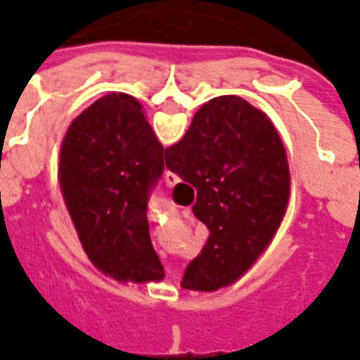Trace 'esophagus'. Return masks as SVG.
Returning <instances> with one entry per match:
<instances>
[{
	"label": "esophagus",
	"mask_w": 360,
	"mask_h": 360,
	"mask_svg": "<svg viewBox=\"0 0 360 360\" xmlns=\"http://www.w3.org/2000/svg\"><path fill=\"white\" fill-rule=\"evenodd\" d=\"M164 179H166V185L174 186L175 183L179 181V177H177V175H175L174 172H166V177H164Z\"/></svg>",
	"instance_id": "obj_1"
}]
</instances>
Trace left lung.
I'll use <instances>...</instances> for the list:
<instances>
[{
  "label": "left lung",
  "mask_w": 360,
  "mask_h": 360,
  "mask_svg": "<svg viewBox=\"0 0 360 360\" xmlns=\"http://www.w3.org/2000/svg\"><path fill=\"white\" fill-rule=\"evenodd\" d=\"M164 147L138 101L104 95L65 134L59 181L87 257L120 282L162 280L147 202L164 172Z\"/></svg>",
  "instance_id": "obj_1"
}]
</instances>
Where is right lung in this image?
I'll return each mask as SVG.
<instances>
[{"label": "right lung", "instance_id": "obj_1", "mask_svg": "<svg viewBox=\"0 0 360 360\" xmlns=\"http://www.w3.org/2000/svg\"><path fill=\"white\" fill-rule=\"evenodd\" d=\"M164 153L169 172L196 188L192 213L209 230L181 285L196 291L230 285L284 219L290 166L278 132L245 98L224 95L203 104L185 138Z\"/></svg>", "mask_w": 360, "mask_h": 360}]
</instances>
